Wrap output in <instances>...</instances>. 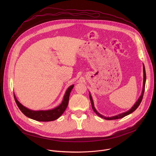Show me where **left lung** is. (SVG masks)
<instances>
[{"label":"left lung","instance_id":"8db88e82","mask_svg":"<svg viewBox=\"0 0 156 156\" xmlns=\"http://www.w3.org/2000/svg\"><path fill=\"white\" fill-rule=\"evenodd\" d=\"M143 90H142V93H141V94L140 96V97L139 98V99H138V101L136 102V103L134 104V105H133L129 110H128V111H126V112H123L122 114H120L119 115H115V116H112V117H105V116H104L102 115H101V114H99L98 111L96 110V108L94 107V102H93V98H92V96L91 95V93L89 92V93H90V101H91V105H92V108L94 110V112L97 114V115H98L99 117L104 119H105V120H115V119H122V118H123L124 117L131 114L132 112H134V111L138 107V106L140 105L142 99H143V94H144V88H145V84H146V70H145V67H144V64H143Z\"/></svg>","mask_w":156,"mask_h":156}]
</instances>
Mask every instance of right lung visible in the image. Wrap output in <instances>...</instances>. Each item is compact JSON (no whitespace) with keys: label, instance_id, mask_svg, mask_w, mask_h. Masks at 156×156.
Returning a JSON list of instances; mask_svg holds the SVG:
<instances>
[{"label":"right lung","instance_id":"obj_1","mask_svg":"<svg viewBox=\"0 0 156 156\" xmlns=\"http://www.w3.org/2000/svg\"><path fill=\"white\" fill-rule=\"evenodd\" d=\"M73 87L74 84L71 85L68 87L63 96V101L59 105L52 109L47 110H33L29 109L22 105L17 100L15 95L14 94H13L15 102L18 108L21 111V112L27 117L39 122H51L58 119L64 112L69 104L70 94Z\"/></svg>","mask_w":156,"mask_h":156}]
</instances>
